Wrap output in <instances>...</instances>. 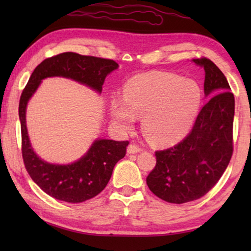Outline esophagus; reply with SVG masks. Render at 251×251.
I'll use <instances>...</instances> for the list:
<instances>
[{"instance_id": "esophagus-1", "label": "esophagus", "mask_w": 251, "mask_h": 251, "mask_svg": "<svg viewBox=\"0 0 251 251\" xmlns=\"http://www.w3.org/2000/svg\"><path fill=\"white\" fill-rule=\"evenodd\" d=\"M141 151L142 148L136 145V144H130V145L127 147V152H128V154H137V152Z\"/></svg>"}]
</instances>
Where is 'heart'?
<instances>
[{"instance_id": "heart-1", "label": "heart", "mask_w": 251, "mask_h": 251, "mask_svg": "<svg viewBox=\"0 0 251 251\" xmlns=\"http://www.w3.org/2000/svg\"><path fill=\"white\" fill-rule=\"evenodd\" d=\"M124 100L110 101V114L123 130L133 128L135 117H143V131L155 145L179 142L194 125L201 104L196 80L151 72L136 75L123 88Z\"/></svg>"}]
</instances>
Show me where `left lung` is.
<instances>
[{
  "label": "left lung",
  "mask_w": 251,
  "mask_h": 251,
  "mask_svg": "<svg viewBox=\"0 0 251 251\" xmlns=\"http://www.w3.org/2000/svg\"><path fill=\"white\" fill-rule=\"evenodd\" d=\"M193 62L205 70L203 91L210 100L180 143L155 152L156 166L146 178L151 193L172 203L193 201L206 195L226 171L233 151L235 97L226 76L206 57Z\"/></svg>",
  "instance_id": "left-lung-1"
}]
</instances>
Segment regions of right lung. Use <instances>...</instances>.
<instances>
[{
    "mask_svg": "<svg viewBox=\"0 0 251 251\" xmlns=\"http://www.w3.org/2000/svg\"><path fill=\"white\" fill-rule=\"evenodd\" d=\"M113 59L86 56L73 52L55 55L36 66L22 92L19 117L22 133V156L25 168L34 182L50 197L66 202H83L103 190L114 166L124 158L128 141L96 139L86 154L67 165L50 164L41 159L31 146L26 128V105L42 79L53 76L71 78L100 93L106 76L116 70Z\"/></svg>",
    "mask_w": 251,
    "mask_h": 251,
    "instance_id": "add662e5",
    "label": "right lung"
}]
</instances>
